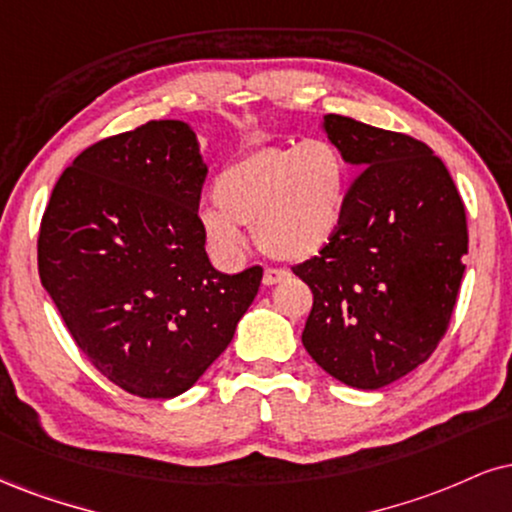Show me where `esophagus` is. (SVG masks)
I'll return each mask as SVG.
<instances>
[{
  "mask_svg": "<svg viewBox=\"0 0 512 512\" xmlns=\"http://www.w3.org/2000/svg\"><path fill=\"white\" fill-rule=\"evenodd\" d=\"M286 279H288V272H283V269H264L262 283L264 286H274V283H281Z\"/></svg>",
  "mask_w": 512,
  "mask_h": 512,
  "instance_id": "obj_1",
  "label": "esophagus"
}]
</instances>
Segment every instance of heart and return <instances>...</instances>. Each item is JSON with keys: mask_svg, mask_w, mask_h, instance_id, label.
Returning a JSON list of instances; mask_svg holds the SVG:
<instances>
[{"mask_svg": "<svg viewBox=\"0 0 512 512\" xmlns=\"http://www.w3.org/2000/svg\"><path fill=\"white\" fill-rule=\"evenodd\" d=\"M350 176L331 140L257 147L214 178V202L197 212L209 255L224 267L245 257L252 224L257 245L279 260H307L341 229Z\"/></svg>", "mask_w": 512, "mask_h": 512, "instance_id": "b5f03b06", "label": "heart"}]
</instances>
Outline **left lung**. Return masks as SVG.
Returning a JSON list of instances; mask_svg holds the SVG:
<instances>
[{"instance_id": "1", "label": "left lung", "mask_w": 512, "mask_h": 512, "mask_svg": "<svg viewBox=\"0 0 512 512\" xmlns=\"http://www.w3.org/2000/svg\"><path fill=\"white\" fill-rule=\"evenodd\" d=\"M322 131L362 174L334 240L293 267L315 295L303 346L341 384L374 391L422 365L446 334L465 274V207L420 140L338 114Z\"/></svg>"}]
</instances>
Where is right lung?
Wrapping results in <instances>:
<instances>
[{"mask_svg": "<svg viewBox=\"0 0 512 512\" xmlns=\"http://www.w3.org/2000/svg\"><path fill=\"white\" fill-rule=\"evenodd\" d=\"M205 174L186 121H150L80 152L42 217V286L92 365L133 396L186 393L260 288V267L221 274L209 262Z\"/></svg>", "mask_w": 512, "mask_h": 512, "instance_id": "right-lung-1", "label": "right lung"}]
</instances>
